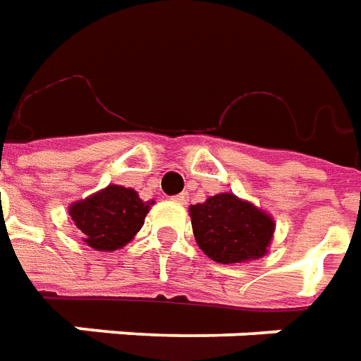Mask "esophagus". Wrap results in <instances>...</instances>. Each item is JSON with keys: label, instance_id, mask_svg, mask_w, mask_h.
I'll return each mask as SVG.
<instances>
[{"label": "esophagus", "instance_id": "obj_1", "mask_svg": "<svg viewBox=\"0 0 361 361\" xmlns=\"http://www.w3.org/2000/svg\"><path fill=\"white\" fill-rule=\"evenodd\" d=\"M173 200L178 202V204H186V202L190 200V196H188V192H180L176 194V196H173Z\"/></svg>", "mask_w": 361, "mask_h": 361}]
</instances>
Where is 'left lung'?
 Here are the masks:
<instances>
[{"label": "left lung", "instance_id": "left-lung-1", "mask_svg": "<svg viewBox=\"0 0 361 361\" xmlns=\"http://www.w3.org/2000/svg\"><path fill=\"white\" fill-rule=\"evenodd\" d=\"M190 219L198 247L221 264L264 257L274 233L272 217L235 194H216L190 206Z\"/></svg>", "mask_w": 361, "mask_h": 361}]
</instances>
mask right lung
Segmentation results:
<instances>
[{
    "instance_id": "obj_1",
    "label": "right lung",
    "mask_w": 361,
    "mask_h": 361,
    "mask_svg": "<svg viewBox=\"0 0 361 361\" xmlns=\"http://www.w3.org/2000/svg\"><path fill=\"white\" fill-rule=\"evenodd\" d=\"M152 204L142 200L134 188L111 185L85 200L71 204L70 216L89 247L116 250L142 229Z\"/></svg>"
}]
</instances>
